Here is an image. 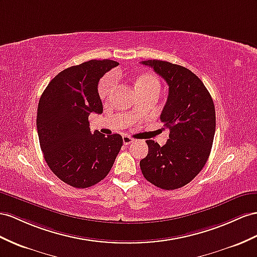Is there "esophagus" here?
<instances>
[{
  "instance_id": "esophagus-1",
  "label": "esophagus",
  "mask_w": 257,
  "mask_h": 257,
  "mask_svg": "<svg viewBox=\"0 0 257 257\" xmlns=\"http://www.w3.org/2000/svg\"><path fill=\"white\" fill-rule=\"evenodd\" d=\"M122 142H123V144L124 146H129L130 143H133V142H135V139L134 138H130V137H127V136H124L123 138H122Z\"/></svg>"
}]
</instances>
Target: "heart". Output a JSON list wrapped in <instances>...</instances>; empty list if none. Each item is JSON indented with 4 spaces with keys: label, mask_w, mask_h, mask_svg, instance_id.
Segmentation results:
<instances>
[{
    "label": "heart",
    "mask_w": 257,
    "mask_h": 257,
    "mask_svg": "<svg viewBox=\"0 0 257 257\" xmlns=\"http://www.w3.org/2000/svg\"><path fill=\"white\" fill-rule=\"evenodd\" d=\"M116 84V76L113 72L107 74L105 76L98 84V94L102 98L107 97L110 93L111 89L114 88ZM138 89H150V88H157L160 89V82L157 78L152 75H146L142 76L137 82Z\"/></svg>",
    "instance_id": "b5f03b06"
}]
</instances>
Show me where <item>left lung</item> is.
<instances>
[{"instance_id": "obj_1", "label": "left lung", "mask_w": 257, "mask_h": 257, "mask_svg": "<svg viewBox=\"0 0 257 257\" xmlns=\"http://www.w3.org/2000/svg\"><path fill=\"white\" fill-rule=\"evenodd\" d=\"M168 84V97L161 120L169 139L161 147L147 140L149 153L141 160L142 174L164 190L188 185L205 165L213 146L216 115L213 98L191 70L159 60L143 61Z\"/></svg>"}]
</instances>
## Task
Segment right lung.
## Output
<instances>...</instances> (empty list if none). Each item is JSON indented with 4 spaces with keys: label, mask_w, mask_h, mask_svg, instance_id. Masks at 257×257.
I'll use <instances>...</instances> for the list:
<instances>
[{
    "label": "right lung",
    "mask_w": 257,
    "mask_h": 257,
    "mask_svg": "<svg viewBox=\"0 0 257 257\" xmlns=\"http://www.w3.org/2000/svg\"><path fill=\"white\" fill-rule=\"evenodd\" d=\"M118 64L91 60L56 75L39 100L37 129L44 160L67 185L84 189L109 173L122 146L120 135L90 131L89 115L102 114L97 83Z\"/></svg>",
    "instance_id": "1"
}]
</instances>
